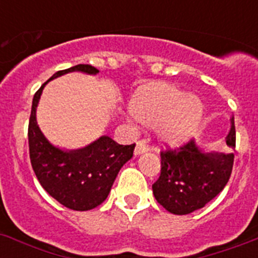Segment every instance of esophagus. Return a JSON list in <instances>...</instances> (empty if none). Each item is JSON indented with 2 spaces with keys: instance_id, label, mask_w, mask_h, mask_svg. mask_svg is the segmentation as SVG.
I'll list each match as a JSON object with an SVG mask.
<instances>
[{
  "instance_id": "34e87169",
  "label": "esophagus",
  "mask_w": 258,
  "mask_h": 258,
  "mask_svg": "<svg viewBox=\"0 0 258 258\" xmlns=\"http://www.w3.org/2000/svg\"><path fill=\"white\" fill-rule=\"evenodd\" d=\"M148 151V147L143 142L136 143L135 147V156H139V154H143Z\"/></svg>"
}]
</instances>
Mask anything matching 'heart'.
Segmentation results:
<instances>
[{"label": "heart", "instance_id": "b5f03b06", "mask_svg": "<svg viewBox=\"0 0 258 258\" xmlns=\"http://www.w3.org/2000/svg\"><path fill=\"white\" fill-rule=\"evenodd\" d=\"M203 111L200 98L170 83L143 87L130 101L131 115L145 126H154L158 140L174 147L196 134Z\"/></svg>", "mask_w": 258, "mask_h": 258}]
</instances>
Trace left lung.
Returning a JSON list of instances; mask_svg holds the SVG:
<instances>
[{"label": "left lung", "mask_w": 258, "mask_h": 258, "mask_svg": "<svg viewBox=\"0 0 258 258\" xmlns=\"http://www.w3.org/2000/svg\"><path fill=\"white\" fill-rule=\"evenodd\" d=\"M226 144L236 142L234 116ZM234 165V152H205L191 140L178 151L161 152V175L152 185L158 204L167 212L184 216L201 209L227 184Z\"/></svg>", "instance_id": "obj_1"}]
</instances>
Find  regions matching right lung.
<instances>
[{
  "mask_svg": "<svg viewBox=\"0 0 258 258\" xmlns=\"http://www.w3.org/2000/svg\"><path fill=\"white\" fill-rule=\"evenodd\" d=\"M74 71L88 75L98 74L91 64H76L55 73L40 87L33 96L28 144L31 165L42 188L63 207L84 212L106 200L119 170L132 158L135 144L120 145L104 135L87 147L69 151L55 147L45 138L36 120L42 89L50 80Z\"/></svg>",
  "mask_w": 258,
  "mask_h": 258,
  "instance_id": "obj_1",
  "label": "right lung"
}]
</instances>
